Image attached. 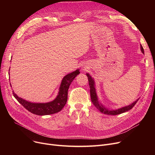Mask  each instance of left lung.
Segmentation results:
<instances>
[{"mask_svg": "<svg viewBox=\"0 0 155 155\" xmlns=\"http://www.w3.org/2000/svg\"><path fill=\"white\" fill-rule=\"evenodd\" d=\"M141 52L144 54V50L143 48L141 45ZM86 75L88 77V82H89V86H90V92H91V101L93 103V104L96 107V108L98 109L101 112L105 114H107V115H118L120 114L124 113L126 111L129 110L130 109H131L135 104L137 103L138 100L140 99V98L137 99L136 101H134L133 103L129 105H127V106L123 107L122 108L116 109V110H109L107 108H105L103 105H102L99 100H98V97H97L96 91H95V82L94 80V78H92V77L88 74V73H86Z\"/></svg>", "mask_w": 155, "mask_h": 155, "instance_id": "left-lung-1", "label": "left lung"}]
</instances>
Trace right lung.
<instances>
[{
	"label": "right lung",
	"mask_w": 155,
	"mask_h": 155,
	"mask_svg": "<svg viewBox=\"0 0 155 155\" xmlns=\"http://www.w3.org/2000/svg\"><path fill=\"white\" fill-rule=\"evenodd\" d=\"M80 73L78 69L65 75L59 88L58 95L53 101L46 103H32L19 97L13 91V95L22 106L30 112L38 116L53 114L60 112L67 101L68 90L72 81Z\"/></svg>",
	"instance_id": "1"
}]
</instances>
